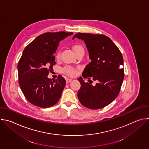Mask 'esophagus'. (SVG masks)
<instances>
[{
    "instance_id": "34e87169",
    "label": "esophagus",
    "mask_w": 149,
    "mask_h": 149,
    "mask_svg": "<svg viewBox=\"0 0 149 149\" xmlns=\"http://www.w3.org/2000/svg\"><path fill=\"white\" fill-rule=\"evenodd\" d=\"M71 81H72V79H71V78H67V79H66V82H67V83H69V82H70Z\"/></svg>"
}]
</instances>
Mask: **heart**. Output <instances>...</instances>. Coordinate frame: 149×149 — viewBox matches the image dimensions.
<instances>
[{"instance_id": "obj_1", "label": "heart", "mask_w": 149, "mask_h": 149, "mask_svg": "<svg viewBox=\"0 0 149 149\" xmlns=\"http://www.w3.org/2000/svg\"><path fill=\"white\" fill-rule=\"evenodd\" d=\"M72 49L74 51V52L75 53V54H77V53L79 52H84V48L83 47L80 45H74L72 46ZM60 56V52H58L57 55H56V58H59ZM63 72L65 73L66 74L68 75H74L75 74V70L74 69V68H73L71 66H67L65 68H63Z\"/></svg>"}]
</instances>
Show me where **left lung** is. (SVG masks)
Wrapping results in <instances>:
<instances>
[{
	"label": "left lung",
	"mask_w": 149,
	"mask_h": 149,
	"mask_svg": "<svg viewBox=\"0 0 149 149\" xmlns=\"http://www.w3.org/2000/svg\"><path fill=\"white\" fill-rule=\"evenodd\" d=\"M77 38L84 40L89 52L91 62L85 68L82 77L91 82H85L81 77L78 80L81 88L78 98L82 105L96 110L110 104L118 95L124 79L123 58L111 39L104 35L86 33H76ZM97 84L93 86L92 81Z\"/></svg>",
	"instance_id": "obj_1"
}]
</instances>
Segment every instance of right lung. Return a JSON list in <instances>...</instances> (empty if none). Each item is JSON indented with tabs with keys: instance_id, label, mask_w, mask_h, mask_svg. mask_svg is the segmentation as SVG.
I'll return each mask as SVG.
<instances>
[{
	"instance_id": "add662e5",
	"label": "right lung",
	"mask_w": 149,
	"mask_h": 149,
	"mask_svg": "<svg viewBox=\"0 0 149 149\" xmlns=\"http://www.w3.org/2000/svg\"><path fill=\"white\" fill-rule=\"evenodd\" d=\"M72 32H47L36 38L24 49L18 62L19 84L29 102L41 108L55 105L66 81L61 75L55 80L48 75L55 64L54 54L59 42Z\"/></svg>"
}]
</instances>
